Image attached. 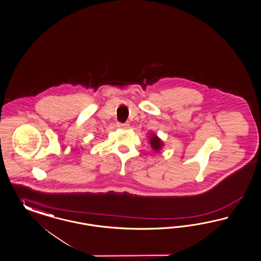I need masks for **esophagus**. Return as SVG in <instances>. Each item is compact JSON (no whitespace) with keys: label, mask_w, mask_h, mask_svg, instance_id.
<instances>
[{"label":"esophagus","mask_w":261,"mask_h":261,"mask_svg":"<svg viewBox=\"0 0 261 261\" xmlns=\"http://www.w3.org/2000/svg\"><path fill=\"white\" fill-rule=\"evenodd\" d=\"M129 123H118V126L120 127V128H122V129H127V128H129Z\"/></svg>","instance_id":"34e87169"}]
</instances>
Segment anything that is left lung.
Returning a JSON list of instances; mask_svg holds the SVG:
<instances>
[{
	"label": "left lung",
	"mask_w": 261,
	"mask_h": 261,
	"mask_svg": "<svg viewBox=\"0 0 261 261\" xmlns=\"http://www.w3.org/2000/svg\"><path fill=\"white\" fill-rule=\"evenodd\" d=\"M150 138V145L155 151H159L163 146V142L155 134H151L149 136Z\"/></svg>",
	"instance_id": "obj_1"
}]
</instances>
